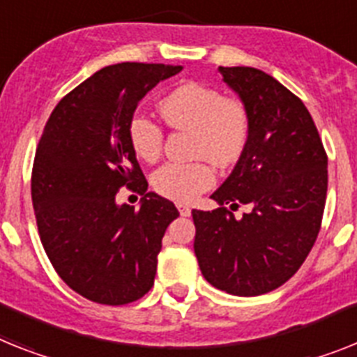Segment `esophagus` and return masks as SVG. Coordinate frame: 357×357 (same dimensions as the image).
I'll return each mask as SVG.
<instances>
[{
  "label": "esophagus",
  "mask_w": 357,
  "mask_h": 357,
  "mask_svg": "<svg viewBox=\"0 0 357 357\" xmlns=\"http://www.w3.org/2000/svg\"><path fill=\"white\" fill-rule=\"evenodd\" d=\"M178 211H179V214L185 215V218H187V215H190V212H192V211H190V206H188V205H181V203H179V205H178Z\"/></svg>",
  "instance_id": "esophagus-1"
}]
</instances>
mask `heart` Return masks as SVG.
<instances>
[{"instance_id": "1", "label": "heart", "mask_w": 357, "mask_h": 357, "mask_svg": "<svg viewBox=\"0 0 357 357\" xmlns=\"http://www.w3.org/2000/svg\"><path fill=\"white\" fill-rule=\"evenodd\" d=\"M161 114L174 128L192 132L194 158L211 160L220 167L234 165L247 149L250 121L247 109L211 85L188 82L161 100ZM128 139L139 160L155 161L163 151V130L145 116L128 123ZM215 176L206 161L167 163L152 174V185L161 196L179 203L192 202L214 185Z\"/></svg>"}]
</instances>
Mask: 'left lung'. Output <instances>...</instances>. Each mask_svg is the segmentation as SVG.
<instances>
[{
  "label": "left lung",
  "instance_id": "8db88e82",
  "mask_svg": "<svg viewBox=\"0 0 357 357\" xmlns=\"http://www.w3.org/2000/svg\"><path fill=\"white\" fill-rule=\"evenodd\" d=\"M247 109L250 136L234 170L212 194L220 208L192 211L194 254L212 287L261 296L307 259L321 227L326 154L312 116L289 89L252 67H220ZM225 204H248L236 220Z\"/></svg>",
  "mask_w": 357,
  "mask_h": 357
}]
</instances>
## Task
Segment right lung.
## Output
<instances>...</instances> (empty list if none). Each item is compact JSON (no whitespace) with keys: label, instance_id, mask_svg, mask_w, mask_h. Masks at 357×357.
I'll list each match as a JSON object with an SVG mask.
<instances>
[{"label":"right lung","instance_id":"obj_1","mask_svg":"<svg viewBox=\"0 0 357 357\" xmlns=\"http://www.w3.org/2000/svg\"><path fill=\"white\" fill-rule=\"evenodd\" d=\"M181 68H101L56 105L41 134L32 169L41 243L59 278L94 303H132L154 285L161 239L179 212L146 192L128 123L143 96ZM121 186L144 194L139 211L115 203Z\"/></svg>","mask_w":357,"mask_h":357}]
</instances>
